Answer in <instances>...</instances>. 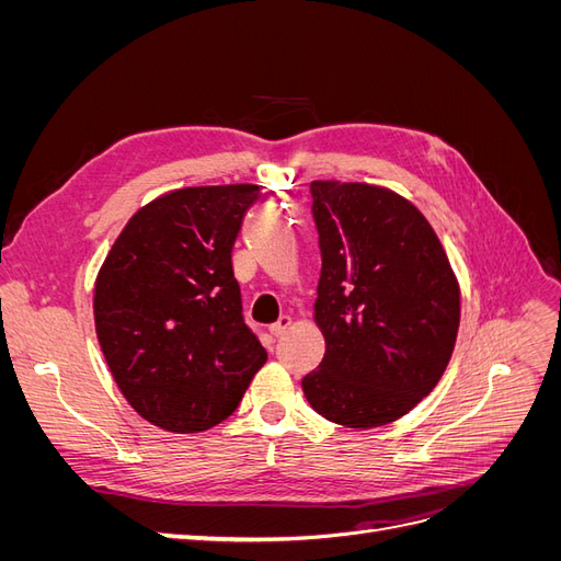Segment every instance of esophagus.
<instances>
[{
    "label": "esophagus",
    "instance_id": "esophagus-1",
    "mask_svg": "<svg viewBox=\"0 0 561 561\" xmlns=\"http://www.w3.org/2000/svg\"><path fill=\"white\" fill-rule=\"evenodd\" d=\"M290 325H293V318H290V316H280V318L274 322V325L268 328V332L274 334V336H280V334L287 332V328H290Z\"/></svg>",
    "mask_w": 561,
    "mask_h": 561
}]
</instances>
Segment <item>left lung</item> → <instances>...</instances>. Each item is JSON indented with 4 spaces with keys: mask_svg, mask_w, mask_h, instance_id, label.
<instances>
[{
    "mask_svg": "<svg viewBox=\"0 0 561 561\" xmlns=\"http://www.w3.org/2000/svg\"><path fill=\"white\" fill-rule=\"evenodd\" d=\"M320 245L313 307L322 363L301 379L313 410L339 426L404 416L445 375L461 290L437 233L400 194L365 182H311Z\"/></svg>",
    "mask_w": 561,
    "mask_h": 561,
    "instance_id": "1",
    "label": "left lung"
}]
</instances>
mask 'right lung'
<instances>
[{
	"label": "right lung",
	"instance_id": "add662e5",
	"mask_svg": "<svg viewBox=\"0 0 561 561\" xmlns=\"http://www.w3.org/2000/svg\"><path fill=\"white\" fill-rule=\"evenodd\" d=\"M257 184L184 186L135 213L98 271L100 348L128 404L171 433L233 414L266 363L231 250Z\"/></svg>",
	"mask_w": 561,
	"mask_h": 561
}]
</instances>
